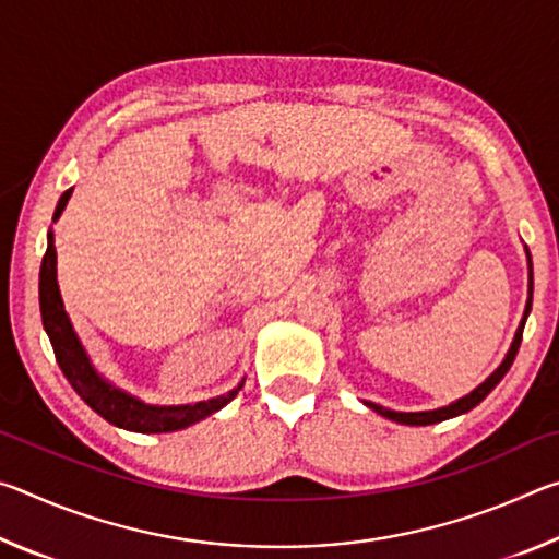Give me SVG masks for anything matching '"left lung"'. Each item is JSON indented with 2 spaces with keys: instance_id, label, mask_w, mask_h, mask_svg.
<instances>
[{
  "instance_id": "1",
  "label": "left lung",
  "mask_w": 559,
  "mask_h": 559,
  "mask_svg": "<svg viewBox=\"0 0 559 559\" xmlns=\"http://www.w3.org/2000/svg\"><path fill=\"white\" fill-rule=\"evenodd\" d=\"M527 266H530V290H527L530 296H527V302H525L523 320H520L518 333H515V337H513V345H510L506 359L498 365V370H496L493 374H490L486 382H480L471 394L461 396V400L451 402L449 406H441V409H431V412H392V409H386V406H380V404H374V402H365V404L370 406V409H374L377 414H382V416H386V419H392V421L409 424V427H427V424H439V421H443V419H451V416L466 414V412L473 409V406H478L480 402H484L486 396L496 390V384H498L500 380H503L506 372L510 370V365H513V359H515V355H518L520 340H523L525 320H527L530 308H533V261H530V253H527Z\"/></svg>"
}]
</instances>
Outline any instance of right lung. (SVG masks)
Wrapping results in <instances>:
<instances>
[{
	"instance_id": "obj_1",
	"label": "right lung",
	"mask_w": 559,
	"mask_h": 559,
	"mask_svg": "<svg viewBox=\"0 0 559 559\" xmlns=\"http://www.w3.org/2000/svg\"><path fill=\"white\" fill-rule=\"evenodd\" d=\"M71 189H66L61 194L59 204H56L53 222L59 219L66 204L71 200ZM39 306H41V320L44 330L51 340L56 362H59L66 380L71 382L75 394L86 402L93 412L100 414L103 419L116 424L120 429L140 431V433H165L177 431L185 427H192L200 419L219 412L222 406L229 404L239 390L243 386V380L239 386H234L231 392L214 400L197 402V404H177V406H159V404H145L138 396L128 394L120 386L110 384L106 377H100L96 367H93L91 357L83 349L79 335L71 325L69 313L63 310V300L59 293V281H56V249H53V234L49 231V246H46L41 273H39Z\"/></svg>"
}]
</instances>
